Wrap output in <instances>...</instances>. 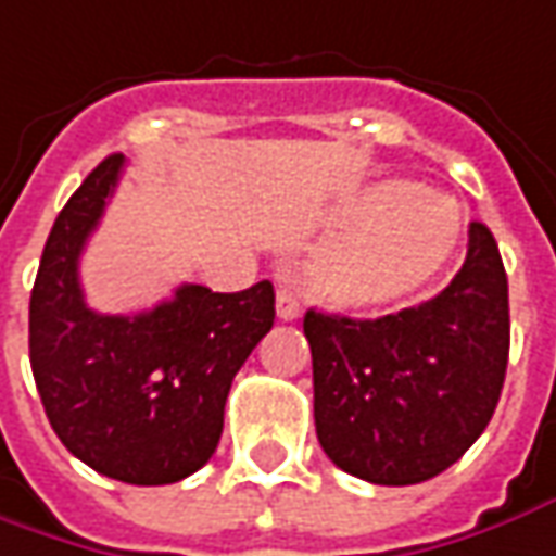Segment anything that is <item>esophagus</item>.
Returning <instances> with one entry per match:
<instances>
[{
    "label": "esophagus",
    "instance_id": "obj_1",
    "mask_svg": "<svg viewBox=\"0 0 556 556\" xmlns=\"http://www.w3.org/2000/svg\"><path fill=\"white\" fill-rule=\"evenodd\" d=\"M298 313H301V304H298V298H294L289 289H279L277 292V316L282 323H292L298 319Z\"/></svg>",
    "mask_w": 556,
    "mask_h": 556
}]
</instances>
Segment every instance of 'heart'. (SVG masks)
Here are the masks:
<instances>
[{
  "instance_id": "1",
  "label": "heart",
  "mask_w": 556,
  "mask_h": 556,
  "mask_svg": "<svg viewBox=\"0 0 556 556\" xmlns=\"http://www.w3.org/2000/svg\"><path fill=\"white\" fill-rule=\"evenodd\" d=\"M346 237L304 264L309 298L338 313H377L420 292L459 243L451 198L387 182L346 213Z\"/></svg>"
}]
</instances>
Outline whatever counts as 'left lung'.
I'll return each mask as SVG.
<instances>
[{
	"label": "left lung",
	"mask_w": 556,
	"mask_h": 556,
	"mask_svg": "<svg viewBox=\"0 0 556 556\" xmlns=\"http://www.w3.org/2000/svg\"><path fill=\"white\" fill-rule=\"evenodd\" d=\"M313 417L328 459L362 481L420 484L481 438L500 405L511 319L493 233L468 225L447 289L380 319L307 309Z\"/></svg>",
	"instance_id": "8db88e82"
}]
</instances>
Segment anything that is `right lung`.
<instances>
[{
    "mask_svg": "<svg viewBox=\"0 0 556 556\" xmlns=\"http://www.w3.org/2000/svg\"><path fill=\"white\" fill-rule=\"evenodd\" d=\"M124 169L109 154L60 210L29 298V365L56 438L124 484H176L210 463L233 374L274 326V286L185 282L136 316L85 304L78 258Z\"/></svg>",
    "mask_w": 556,
    "mask_h": 556,
    "instance_id": "1",
    "label": "right lung"
}]
</instances>
